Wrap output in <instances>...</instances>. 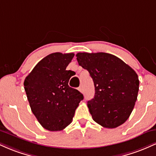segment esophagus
I'll return each instance as SVG.
<instances>
[{"label": "esophagus", "instance_id": "obj_1", "mask_svg": "<svg viewBox=\"0 0 156 156\" xmlns=\"http://www.w3.org/2000/svg\"><path fill=\"white\" fill-rule=\"evenodd\" d=\"M78 90H79L80 92H83V87H79V88H78Z\"/></svg>", "mask_w": 156, "mask_h": 156}]
</instances>
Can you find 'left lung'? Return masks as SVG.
Instances as JSON below:
<instances>
[{
	"instance_id": "left-lung-1",
	"label": "left lung",
	"mask_w": 156,
	"mask_h": 156,
	"mask_svg": "<svg viewBox=\"0 0 156 156\" xmlns=\"http://www.w3.org/2000/svg\"><path fill=\"white\" fill-rule=\"evenodd\" d=\"M78 64L88 70L94 81V98L87 102L93 120L115 128L130 117L137 100L136 73L122 60L106 53H78Z\"/></svg>"
}]
</instances>
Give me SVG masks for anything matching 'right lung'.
<instances>
[{"label":"right lung","instance_id":"1","mask_svg":"<svg viewBox=\"0 0 156 156\" xmlns=\"http://www.w3.org/2000/svg\"><path fill=\"white\" fill-rule=\"evenodd\" d=\"M74 53H53L39 62L24 80L30 107L46 130L58 131L72 122L83 94L68 85L72 76L66 70Z\"/></svg>","mask_w":156,"mask_h":156}]
</instances>
